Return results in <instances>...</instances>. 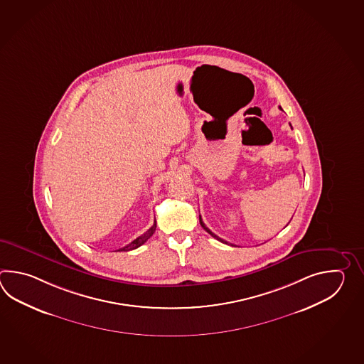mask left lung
<instances>
[{
  "mask_svg": "<svg viewBox=\"0 0 364 364\" xmlns=\"http://www.w3.org/2000/svg\"><path fill=\"white\" fill-rule=\"evenodd\" d=\"M199 218H200L201 226H203V228H204V230H205V232H208L209 234H210V235H212V237H213V238H216L217 240H220V242H223V243H226V245H229V243H228V242H226V240H221V238H220V237H217L216 234H213V232H210V230H209L208 228H207V226H205V225H204V223H203V221H201L200 216H199Z\"/></svg>",
  "mask_w": 364,
  "mask_h": 364,
  "instance_id": "1",
  "label": "left lung"
}]
</instances>
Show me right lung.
<instances>
[{"instance_id":"obj_1","label":"right lung","mask_w":364,"mask_h":364,"mask_svg":"<svg viewBox=\"0 0 364 364\" xmlns=\"http://www.w3.org/2000/svg\"><path fill=\"white\" fill-rule=\"evenodd\" d=\"M156 230V221L155 224L152 225L149 229H148L147 232H144V234H141L140 237H138L136 240H132L130 245H127V246H124V247L119 248V250H117V251H132V250H135V248L140 247L143 243H146L152 235H154V232Z\"/></svg>"}]
</instances>
